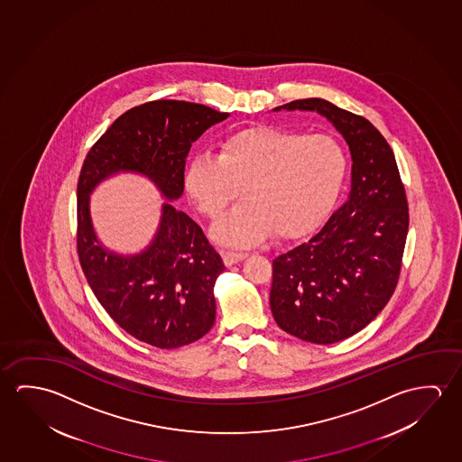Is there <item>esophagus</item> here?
I'll use <instances>...</instances> for the list:
<instances>
[{"label":"esophagus","mask_w":462,"mask_h":462,"mask_svg":"<svg viewBox=\"0 0 462 462\" xmlns=\"http://www.w3.org/2000/svg\"><path fill=\"white\" fill-rule=\"evenodd\" d=\"M221 255H223L225 263L233 264L241 262V260H244L249 254H247V252H236V250H223Z\"/></svg>","instance_id":"esophagus-1"}]
</instances>
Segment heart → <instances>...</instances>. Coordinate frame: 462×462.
<instances>
[{
	"label": "heart",
	"instance_id": "obj_1",
	"mask_svg": "<svg viewBox=\"0 0 462 462\" xmlns=\"http://www.w3.org/2000/svg\"><path fill=\"white\" fill-rule=\"evenodd\" d=\"M348 171V155L329 134L258 126L229 134L218 154L196 155L184 184L210 220L241 198L247 202L213 229L221 242L247 245L266 236L297 237L334 206Z\"/></svg>",
	"mask_w": 462,
	"mask_h": 462
}]
</instances>
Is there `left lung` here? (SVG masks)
I'll list each match as a JSON object with an SVG mask.
<instances>
[{
    "label": "left lung",
    "mask_w": 462,
    "mask_h": 462,
    "mask_svg": "<svg viewBox=\"0 0 462 462\" xmlns=\"http://www.w3.org/2000/svg\"><path fill=\"white\" fill-rule=\"evenodd\" d=\"M281 109L316 110L352 152L346 202L316 235L273 260L270 307L279 328L334 344L366 328L395 292L410 226L406 190L392 147L366 118L319 97Z\"/></svg>",
    "instance_id": "8db88e82"
}]
</instances>
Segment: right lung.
Returning <instances> with one entry per match:
<instances>
[{"label": "right lung", "mask_w": 462, "mask_h": 462, "mask_svg": "<svg viewBox=\"0 0 462 462\" xmlns=\"http://www.w3.org/2000/svg\"><path fill=\"white\" fill-rule=\"evenodd\" d=\"M229 117L204 104L159 99L126 110L96 141L77 184V252L96 299L122 329L157 348L204 337L215 322L213 286L225 268L202 227L170 202L154 241L138 255L104 249L89 217L96 184L118 171L146 175L173 200L183 194L190 144Z\"/></svg>", "instance_id": "obj_1"}]
</instances>
